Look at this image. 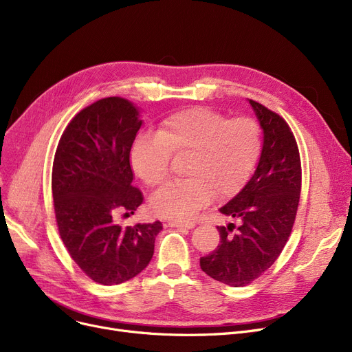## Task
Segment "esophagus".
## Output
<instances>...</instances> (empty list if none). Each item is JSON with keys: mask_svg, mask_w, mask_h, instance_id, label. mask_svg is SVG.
I'll list each match as a JSON object with an SVG mask.
<instances>
[{"mask_svg": "<svg viewBox=\"0 0 352 352\" xmlns=\"http://www.w3.org/2000/svg\"><path fill=\"white\" fill-rule=\"evenodd\" d=\"M168 226L173 228H186V230H191L195 227L194 223H182V221H171Z\"/></svg>", "mask_w": 352, "mask_h": 352, "instance_id": "1", "label": "esophagus"}]
</instances>
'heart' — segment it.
<instances>
[{
    "label": "heart",
    "instance_id": "1",
    "mask_svg": "<svg viewBox=\"0 0 352 352\" xmlns=\"http://www.w3.org/2000/svg\"><path fill=\"white\" fill-rule=\"evenodd\" d=\"M261 145V128L255 120H227L210 108H190L164 118L157 133H141L131 145L129 162L146 186L157 187L170 173L171 157L190 153L188 178L168 182L150 199L155 215L187 221L215 194L230 198L245 186Z\"/></svg>",
    "mask_w": 352,
    "mask_h": 352
}]
</instances>
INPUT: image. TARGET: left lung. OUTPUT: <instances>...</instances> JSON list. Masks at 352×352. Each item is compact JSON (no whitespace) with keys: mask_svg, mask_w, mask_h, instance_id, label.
I'll use <instances>...</instances> for the list:
<instances>
[{"mask_svg":"<svg viewBox=\"0 0 352 352\" xmlns=\"http://www.w3.org/2000/svg\"><path fill=\"white\" fill-rule=\"evenodd\" d=\"M263 129V148L250 181L219 212L241 224L217 227L219 244L199 260L211 278L244 287L267 271L291 234L301 192V161L288 124L264 105L248 100Z\"/></svg>","mask_w":352,"mask_h":352,"instance_id":"8db88e82","label":"left lung"}]
</instances>
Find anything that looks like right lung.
I'll return each mask as SVG.
<instances>
[{"instance_id": "1", "label": "right lung", "mask_w": 352, "mask_h": 352, "mask_svg": "<svg viewBox=\"0 0 352 352\" xmlns=\"http://www.w3.org/2000/svg\"><path fill=\"white\" fill-rule=\"evenodd\" d=\"M141 109L121 97L84 108L64 131L52 165V198L64 245L77 265L101 285L134 278L154 254L162 224L121 227L117 208L133 212L142 194L133 187L131 145Z\"/></svg>"}]
</instances>
